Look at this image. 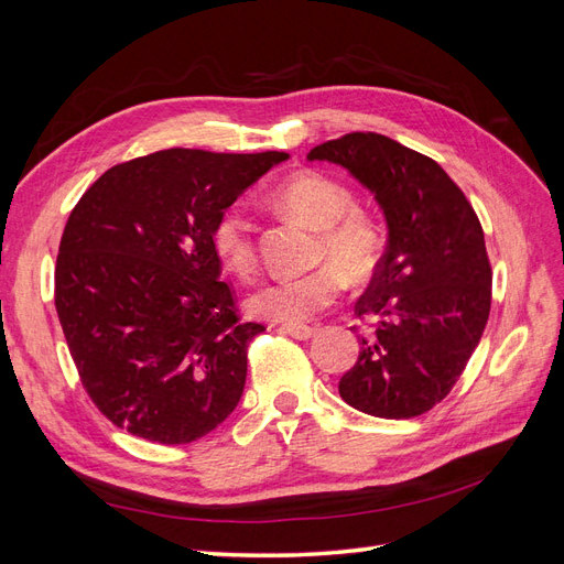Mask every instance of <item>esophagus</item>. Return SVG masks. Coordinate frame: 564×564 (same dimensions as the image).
I'll return each mask as SVG.
<instances>
[{
	"mask_svg": "<svg viewBox=\"0 0 564 564\" xmlns=\"http://www.w3.org/2000/svg\"><path fill=\"white\" fill-rule=\"evenodd\" d=\"M280 332H282V334H289V336H294V338H299V340H308V338L315 336L317 329L311 327V324L296 322V324H282Z\"/></svg>",
	"mask_w": 564,
	"mask_h": 564,
	"instance_id": "34e87169",
	"label": "esophagus"
}]
</instances>
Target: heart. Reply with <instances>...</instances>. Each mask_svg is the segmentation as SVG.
<instances>
[{"mask_svg": "<svg viewBox=\"0 0 564 564\" xmlns=\"http://www.w3.org/2000/svg\"><path fill=\"white\" fill-rule=\"evenodd\" d=\"M272 202L319 230L317 253L329 263L256 289L249 299L253 315L296 324L336 303L346 289V278L365 282L377 272L386 245L383 232L365 209L355 207L348 185L308 169L282 181L272 191ZM212 249L235 275H251L256 268L253 228L240 209H226L216 216Z\"/></svg>", "mask_w": 564, "mask_h": 564, "instance_id": "obj_1", "label": "heart"}]
</instances>
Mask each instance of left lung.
<instances>
[{"instance_id":"obj_1","label":"left lung","mask_w":564,"mask_h":564,"mask_svg":"<svg viewBox=\"0 0 564 564\" xmlns=\"http://www.w3.org/2000/svg\"><path fill=\"white\" fill-rule=\"evenodd\" d=\"M346 166L381 204L388 247L355 315L371 322L338 381L350 406L412 419L449 395L485 332L491 265L464 191L435 160L371 131L308 152Z\"/></svg>"}]
</instances>
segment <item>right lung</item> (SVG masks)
Masks as SVG:
<instances>
[{
	"mask_svg": "<svg viewBox=\"0 0 564 564\" xmlns=\"http://www.w3.org/2000/svg\"><path fill=\"white\" fill-rule=\"evenodd\" d=\"M286 152L172 148L100 176L67 218L56 313L98 412L158 445H187L242 398L249 340L212 226Z\"/></svg>",
	"mask_w": 564,
	"mask_h": 564,
	"instance_id": "right-lung-1",
	"label": "right lung"
}]
</instances>
